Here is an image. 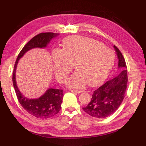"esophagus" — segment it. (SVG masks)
Segmentation results:
<instances>
[{
	"mask_svg": "<svg viewBox=\"0 0 146 146\" xmlns=\"http://www.w3.org/2000/svg\"><path fill=\"white\" fill-rule=\"evenodd\" d=\"M71 91L72 92V93H81L82 92V91H81V90H71Z\"/></svg>",
	"mask_w": 146,
	"mask_h": 146,
	"instance_id": "obj_1",
	"label": "esophagus"
}]
</instances>
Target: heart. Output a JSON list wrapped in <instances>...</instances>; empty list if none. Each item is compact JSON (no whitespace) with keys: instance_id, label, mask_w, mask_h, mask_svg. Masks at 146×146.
<instances>
[{"instance_id":"heart-1","label":"heart","mask_w":146,"mask_h":146,"mask_svg":"<svg viewBox=\"0 0 146 146\" xmlns=\"http://www.w3.org/2000/svg\"><path fill=\"white\" fill-rule=\"evenodd\" d=\"M115 61L114 52L106 47L101 42L75 36L66 38L63 49L55 50L52 53V62L55 75L63 82L73 68L78 69L66 82L71 88H82L88 82L94 86L106 78Z\"/></svg>"}]
</instances>
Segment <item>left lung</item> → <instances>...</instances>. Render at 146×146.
Returning <instances> with one entry per match:
<instances>
[{
	"label": "left lung",
	"instance_id": "obj_1",
	"mask_svg": "<svg viewBox=\"0 0 146 146\" xmlns=\"http://www.w3.org/2000/svg\"><path fill=\"white\" fill-rule=\"evenodd\" d=\"M113 47L118 58L120 73L95 90L90 102L82 108L85 113L95 118H106L113 114L120 106L125 96L128 83L126 64L119 48L115 45Z\"/></svg>",
	"mask_w": 146,
	"mask_h": 146
}]
</instances>
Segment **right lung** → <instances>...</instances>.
I'll return each instance as SVG.
<instances>
[{"label": "right lung", "mask_w": 146, "mask_h": 146, "mask_svg": "<svg viewBox=\"0 0 146 146\" xmlns=\"http://www.w3.org/2000/svg\"><path fill=\"white\" fill-rule=\"evenodd\" d=\"M59 33H41L34 36L25 45L18 54L13 71V84L18 101L23 108L30 115L39 119H48L59 113L62 102L63 90L48 88L42 96L37 99H28L21 93L16 84V71L18 60L29 50L34 48H45L53 38Z\"/></svg>", "instance_id": "right-lung-1"}]
</instances>
